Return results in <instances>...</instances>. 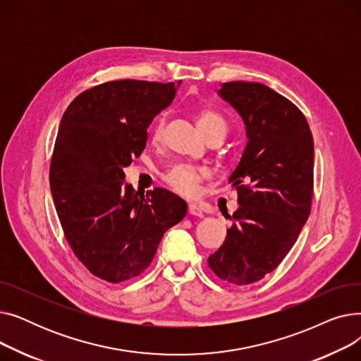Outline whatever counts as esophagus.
Instances as JSON below:
<instances>
[{
    "instance_id": "obj_1",
    "label": "esophagus",
    "mask_w": 361,
    "mask_h": 361,
    "mask_svg": "<svg viewBox=\"0 0 361 361\" xmlns=\"http://www.w3.org/2000/svg\"><path fill=\"white\" fill-rule=\"evenodd\" d=\"M188 214L195 215V216H203L202 207H200L199 204H196V203H190V204H188Z\"/></svg>"
}]
</instances>
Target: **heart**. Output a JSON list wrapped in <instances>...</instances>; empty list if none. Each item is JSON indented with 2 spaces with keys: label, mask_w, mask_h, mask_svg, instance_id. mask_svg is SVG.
<instances>
[{
  "label": "heart",
  "mask_w": 361,
  "mask_h": 361,
  "mask_svg": "<svg viewBox=\"0 0 361 361\" xmlns=\"http://www.w3.org/2000/svg\"><path fill=\"white\" fill-rule=\"evenodd\" d=\"M197 124L200 130L207 135L212 131L226 133L228 123L221 112L215 109H202L197 114ZM165 136V118H159L150 131V140L154 145H161ZM206 169L190 165V164H178L169 168L164 174V181L173 188L174 192L183 196H195L199 190V184L206 178Z\"/></svg>",
  "instance_id": "1"
}]
</instances>
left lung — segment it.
I'll return each mask as SVG.
<instances>
[{"mask_svg":"<svg viewBox=\"0 0 361 361\" xmlns=\"http://www.w3.org/2000/svg\"><path fill=\"white\" fill-rule=\"evenodd\" d=\"M218 93L240 114L249 140L230 177L240 207L207 263L221 279L249 286L278 267L310 215L313 136L302 112L268 86L228 82Z\"/></svg>","mask_w":361,"mask_h":361,"instance_id":"8db88e82","label":"left lung"}]
</instances>
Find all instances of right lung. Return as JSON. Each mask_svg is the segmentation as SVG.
I'll return each instance as SVG.
<instances>
[{
    "label": "right lung",
    "mask_w": 361,
    "mask_h": 361,
    "mask_svg": "<svg viewBox=\"0 0 361 361\" xmlns=\"http://www.w3.org/2000/svg\"><path fill=\"white\" fill-rule=\"evenodd\" d=\"M181 82H106L82 92L60 123L49 166L56 214L71 250L104 281L139 276L187 203L165 188L140 195L124 183L147 127Z\"/></svg>",
    "instance_id": "1"
}]
</instances>
